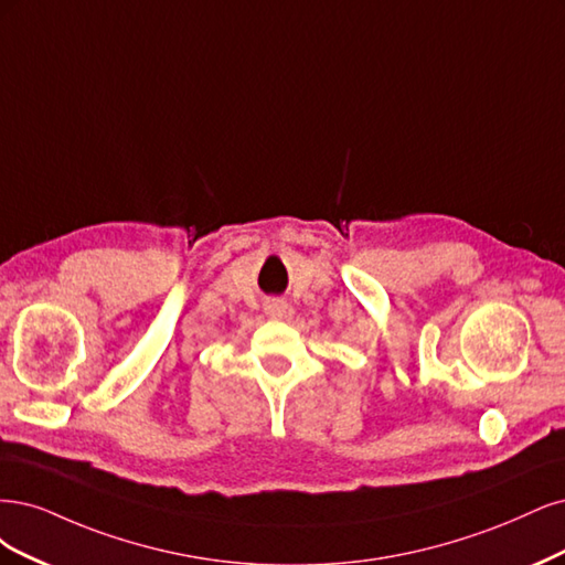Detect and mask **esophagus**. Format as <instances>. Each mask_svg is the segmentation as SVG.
<instances>
[{"mask_svg":"<svg viewBox=\"0 0 565 565\" xmlns=\"http://www.w3.org/2000/svg\"><path fill=\"white\" fill-rule=\"evenodd\" d=\"M265 312H267L271 319H284L286 312H288V305H286L284 300H279V298H271V300H267V305H265Z\"/></svg>","mask_w":565,"mask_h":565,"instance_id":"34e87169","label":"esophagus"}]
</instances>
